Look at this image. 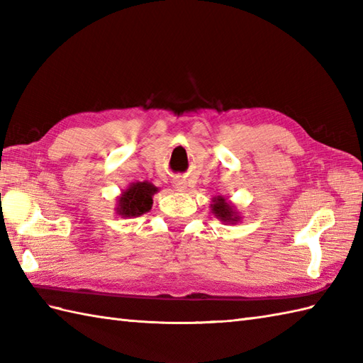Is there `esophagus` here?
Here are the masks:
<instances>
[{
    "mask_svg": "<svg viewBox=\"0 0 363 363\" xmlns=\"http://www.w3.org/2000/svg\"><path fill=\"white\" fill-rule=\"evenodd\" d=\"M174 186H176V189L179 190V191L186 190V186H184V182H182V181H174Z\"/></svg>",
    "mask_w": 363,
    "mask_h": 363,
    "instance_id": "esophagus-1",
    "label": "esophagus"
}]
</instances>
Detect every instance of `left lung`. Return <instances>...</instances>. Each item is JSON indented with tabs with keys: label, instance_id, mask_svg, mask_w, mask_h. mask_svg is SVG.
Segmentation results:
<instances>
[{
	"label": "left lung",
	"instance_id": "left-lung-1",
	"mask_svg": "<svg viewBox=\"0 0 363 363\" xmlns=\"http://www.w3.org/2000/svg\"><path fill=\"white\" fill-rule=\"evenodd\" d=\"M211 212L225 225H237L242 220L237 207L228 201V198L215 196L211 203Z\"/></svg>",
	"mask_w": 363,
	"mask_h": 363
}]
</instances>
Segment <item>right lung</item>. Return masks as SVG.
<instances>
[{
  "label": "right lung",
  "mask_w": 363,
  "mask_h": 363,
  "mask_svg": "<svg viewBox=\"0 0 363 363\" xmlns=\"http://www.w3.org/2000/svg\"><path fill=\"white\" fill-rule=\"evenodd\" d=\"M159 189L148 181L129 184L128 189L123 190L117 198V207H115L117 215L121 218H135L150 212L152 207V196Z\"/></svg>",
  "instance_id": "1"
}]
</instances>
